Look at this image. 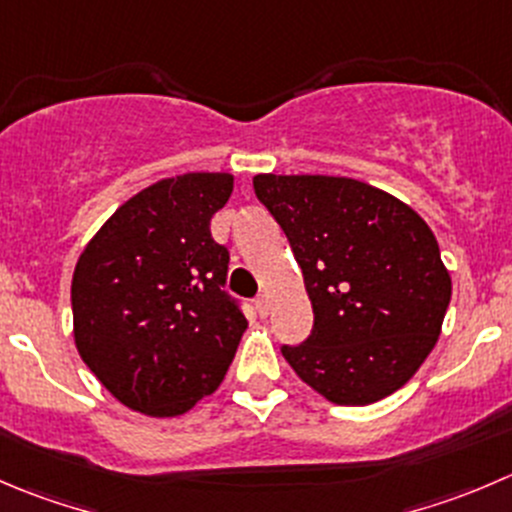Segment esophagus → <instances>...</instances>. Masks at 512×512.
<instances>
[{
  "label": "esophagus",
  "instance_id": "esophagus-1",
  "mask_svg": "<svg viewBox=\"0 0 512 512\" xmlns=\"http://www.w3.org/2000/svg\"><path fill=\"white\" fill-rule=\"evenodd\" d=\"M255 305H257V312H260L262 317L270 315V295H260L255 300Z\"/></svg>",
  "mask_w": 512,
  "mask_h": 512
}]
</instances>
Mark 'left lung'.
<instances>
[{
  "mask_svg": "<svg viewBox=\"0 0 512 512\" xmlns=\"http://www.w3.org/2000/svg\"><path fill=\"white\" fill-rule=\"evenodd\" d=\"M312 302V330L282 345L292 370L335 405H370L415 375L450 305V275L423 217L350 177L257 175Z\"/></svg>",
  "mask_w": 512,
  "mask_h": 512,
  "instance_id": "1",
  "label": "left lung"
}]
</instances>
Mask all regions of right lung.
<instances>
[{
	"label": "right lung",
	"instance_id": "obj_1",
	"mask_svg": "<svg viewBox=\"0 0 512 512\" xmlns=\"http://www.w3.org/2000/svg\"><path fill=\"white\" fill-rule=\"evenodd\" d=\"M232 175L187 172L124 202L79 255L74 342L104 388L152 418L215 393L247 320L225 290L230 250L210 220Z\"/></svg>",
	"mask_w": 512,
	"mask_h": 512
}]
</instances>
